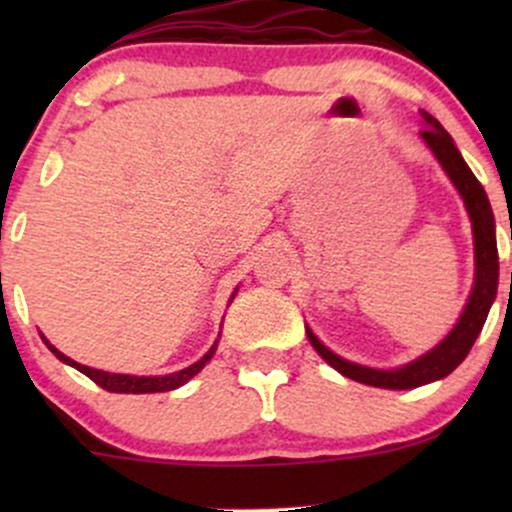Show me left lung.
I'll use <instances>...</instances> for the list:
<instances>
[{
    "label": "left lung",
    "mask_w": 512,
    "mask_h": 512,
    "mask_svg": "<svg viewBox=\"0 0 512 512\" xmlns=\"http://www.w3.org/2000/svg\"><path fill=\"white\" fill-rule=\"evenodd\" d=\"M421 117H424L426 122V129H421V137H424L428 149L433 151V156L438 158V163L443 166L445 173H448L452 185L457 187V192H460V197L464 199L469 219H472L474 289L469 293V301L464 305L460 320H457L452 332L438 346H433L431 351H426L424 356L407 363V366L392 370H378L346 361V358L337 356L334 351L327 349V346L310 332V327H305L313 349L325 358L334 370H339L346 378L356 380V383L385 387V390H411V387L433 383V380L450 375L452 370L467 358L469 349L477 342L481 327H484L486 315H489L491 303L496 301L498 291L496 221H493L489 197H486L481 182L474 178V173L469 170L467 163H464L462 154L457 151L455 142H452V137L445 132L443 125H440L436 117L428 115L426 110H421Z\"/></svg>",
    "instance_id": "1"
}]
</instances>
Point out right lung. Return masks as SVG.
<instances>
[{
	"mask_svg": "<svg viewBox=\"0 0 512 512\" xmlns=\"http://www.w3.org/2000/svg\"><path fill=\"white\" fill-rule=\"evenodd\" d=\"M236 296V293H233ZM233 301V298H231ZM221 337V334H219ZM43 342L48 344V349L60 358L62 363H67V366H72L79 370V373H84L86 378H91L93 383L101 385L103 390L108 392H122V395H146V392H168V390H175V387L185 385L187 380L195 378V375L202 370L207 363L211 361V356H214L216 351V344H219V339H216L214 346L199 358L197 363H192V366L178 370V373H170V375H154V378H149V375H122V373H105V370H96V368H88V366H81V363L72 361L69 356H64L62 351H57L55 346H52L48 339L43 337Z\"/></svg>",
	"mask_w": 512,
	"mask_h": 512,
	"instance_id": "add662e5",
	"label": "right lung"
}]
</instances>
